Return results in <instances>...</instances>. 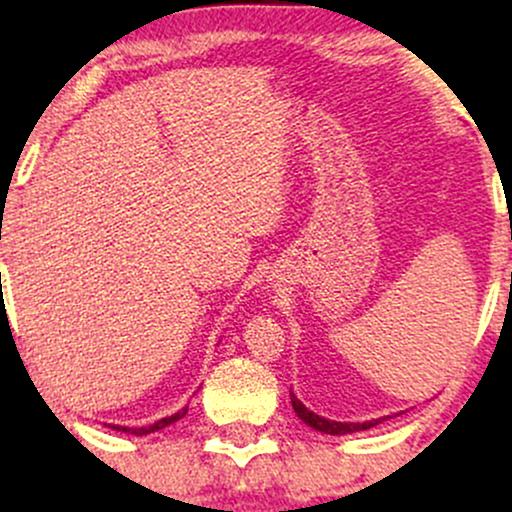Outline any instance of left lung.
Masks as SVG:
<instances>
[{
  "label": "left lung",
  "mask_w": 512,
  "mask_h": 512,
  "mask_svg": "<svg viewBox=\"0 0 512 512\" xmlns=\"http://www.w3.org/2000/svg\"><path fill=\"white\" fill-rule=\"evenodd\" d=\"M291 404H293V411H296L298 419H301L303 424H308L310 428H315V431L320 433H330V436H346V433L368 431V428L392 419V416H380V419H370V421H332V419H325V416L315 414V411H310L301 399L293 395V392H291Z\"/></svg>",
  "instance_id": "8db88e82"
}]
</instances>
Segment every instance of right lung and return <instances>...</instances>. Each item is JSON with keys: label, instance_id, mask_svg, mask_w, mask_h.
Returning a JSON list of instances; mask_svg holds the SVG:
<instances>
[{"label": "right lung", "instance_id": "obj_1", "mask_svg": "<svg viewBox=\"0 0 512 512\" xmlns=\"http://www.w3.org/2000/svg\"><path fill=\"white\" fill-rule=\"evenodd\" d=\"M187 414V407H182L180 411H175L173 416H166V419H158L156 424H151V426H139V428H129V426H115V424H110V428H113V431H122V433H132V436H146V433H154V431H161V428H166V426H170V424H175V421H180L182 416Z\"/></svg>", "mask_w": 512, "mask_h": 512}]
</instances>
